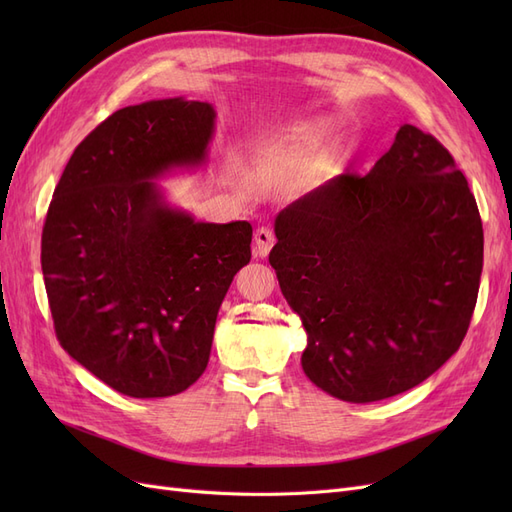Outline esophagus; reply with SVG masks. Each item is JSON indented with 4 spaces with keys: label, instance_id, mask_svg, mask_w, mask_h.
<instances>
[{
    "label": "esophagus",
    "instance_id": "obj_1",
    "mask_svg": "<svg viewBox=\"0 0 512 512\" xmlns=\"http://www.w3.org/2000/svg\"><path fill=\"white\" fill-rule=\"evenodd\" d=\"M254 239H256V256L265 258V256L271 252V247H273V243H275L273 230H271V228H267V226H262V228H258V230H256Z\"/></svg>",
    "mask_w": 512,
    "mask_h": 512
}]
</instances>
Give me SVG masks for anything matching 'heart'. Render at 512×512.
Listing matches in <instances>:
<instances>
[{
    "label": "heart",
    "instance_id": "heart-1",
    "mask_svg": "<svg viewBox=\"0 0 512 512\" xmlns=\"http://www.w3.org/2000/svg\"><path fill=\"white\" fill-rule=\"evenodd\" d=\"M331 132V123L327 119H318L312 123H305V126H299L290 130L286 136L277 138L269 145L271 151H280V153H303V151H312L318 145H322L324 138Z\"/></svg>",
    "mask_w": 512,
    "mask_h": 512
}]
</instances>
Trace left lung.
I'll return each mask as SVG.
<instances>
[{
	"instance_id": "1",
	"label": "left lung",
	"mask_w": 512,
	"mask_h": 512,
	"mask_svg": "<svg viewBox=\"0 0 512 512\" xmlns=\"http://www.w3.org/2000/svg\"><path fill=\"white\" fill-rule=\"evenodd\" d=\"M269 254L307 333L301 365L352 404L404 393L459 350L483 273V222L455 160L401 126L365 177L337 175L275 218Z\"/></svg>"
}]
</instances>
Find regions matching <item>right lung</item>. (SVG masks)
I'll return each instance as SVG.
<instances>
[{"label":"right lung","instance_id":"right-lung-1","mask_svg":"<svg viewBox=\"0 0 512 512\" xmlns=\"http://www.w3.org/2000/svg\"><path fill=\"white\" fill-rule=\"evenodd\" d=\"M213 130L209 102L121 108L74 149L46 213L59 344L121 395L170 397L203 376L220 305L252 258L250 222H196L156 183L203 166Z\"/></svg>","mask_w":512,"mask_h":512}]
</instances>
